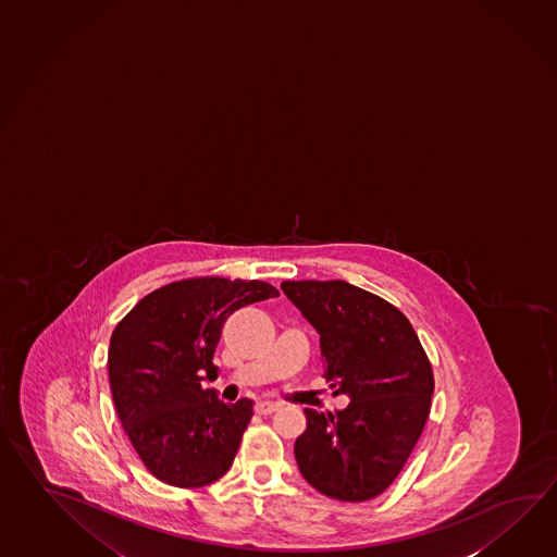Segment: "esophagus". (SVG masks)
Returning <instances> with one entry per match:
<instances>
[{
    "label": "esophagus",
    "mask_w": 557,
    "mask_h": 557,
    "mask_svg": "<svg viewBox=\"0 0 557 557\" xmlns=\"http://www.w3.org/2000/svg\"><path fill=\"white\" fill-rule=\"evenodd\" d=\"M277 409H280V405H275V403H258L256 405V412L258 414H272Z\"/></svg>",
    "instance_id": "obj_1"
}]
</instances>
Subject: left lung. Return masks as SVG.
<instances>
[{
    "mask_svg": "<svg viewBox=\"0 0 557 557\" xmlns=\"http://www.w3.org/2000/svg\"><path fill=\"white\" fill-rule=\"evenodd\" d=\"M287 299L319 333L325 381L351 403L337 414L306 409L294 453L321 494L364 502L385 492L431 412V361L409 319L347 282H284Z\"/></svg>",
    "mask_w": 557,
    "mask_h": 557,
    "instance_id": "1",
    "label": "left lung"
}]
</instances>
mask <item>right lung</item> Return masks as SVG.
<instances>
[{
    "mask_svg": "<svg viewBox=\"0 0 557 557\" xmlns=\"http://www.w3.org/2000/svg\"><path fill=\"white\" fill-rule=\"evenodd\" d=\"M280 296L265 282L196 277L148 294L114 327L109 383L114 409L148 472L178 488L224 476L253 414V400L218 398L212 363L236 309Z\"/></svg>",
    "mask_w": 557,
    "mask_h": 557,
    "instance_id": "add662e5",
    "label": "right lung"
}]
</instances>
